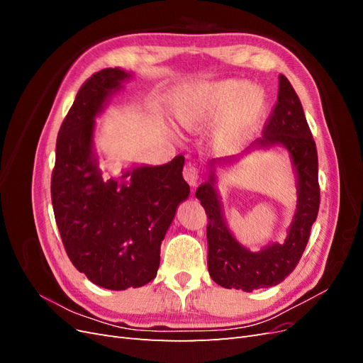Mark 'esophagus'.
<instances>
[{"instance_id":"obj_1","label":"esophagus","mask_w":363,"mask_h":363,"mask_svg":"<svg viewBox=\"0 0 363 363\" xmlns=\"http://www.w3.org/2000/svg\"><path fill=\"white\" fill-rule=\"evenodd\" d=\"M183 177L191 186H196L200 179V169L195 167V164H186L183 169Z\"/></svg>"}]
</instances>
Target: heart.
Instances as JSON below:
<instances>
[{"mask_svg": "<svg viewBox=\"0 0 363 363\" xmlns=\"http://www.w3.org/2000/svg\"><path fill=\"white\" fill-rule=\"evenodd\" d=\"M265 107L267 94L260 86L227 79L182 87L174 100V116L188 130L208 128L223 120L218 138L233 145L255 128Z\"/></svg>", "mask_w": 363, "mask_h": 363, "instance_id": "heart-1", "label": "heart"}]
</instances>
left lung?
Returning <instances> with one entry per match:
<instances>
[{"mask_svg":"<svg viewBox=\"0 0 363 363\" xmlns=\"http://www.w3.org/2000/svg\"><path fill=\"white\" fill-rule=\"evenodd\" d=\"M274 144L288 148L298 174V208L284 244H272L260 252L239 245L224 223L213 174L196 189V199L207 215L208 274L223 288L251 292L283 281L298 265L320 211L316 145L300 98L283 74L279 77L277 103L263 127V136L256 142L259 147Z\"/></svg>","mask_w":363,"mask_h":363,"instance_id":"obj_1","label":"left lung"}]
</instances>
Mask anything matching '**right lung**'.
<instances>
[{"label": "right lung", "mask_w": 363, "mask_h": 363, "mask_svg": "<svg viewBox=\"0 0 363 363\" xmlns=\"http://www.w3.org/2000/svg\"><path fill=\"white\" fill-rule=\"evenodd\" d=\"M128 74L106 68L87 79L59 130L51 201L72 265L98 286H144L156 277L160 244L180 201L188 199L182 155L140 167L130 183L103 182L92 156L94 118Z\"/></svg>", "instance_id": "obj_1"}]
</instances>
